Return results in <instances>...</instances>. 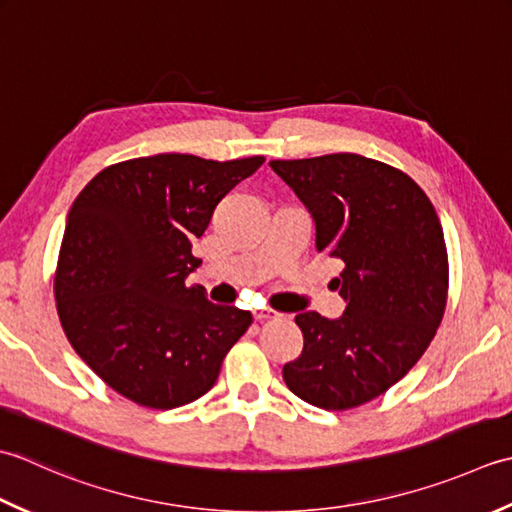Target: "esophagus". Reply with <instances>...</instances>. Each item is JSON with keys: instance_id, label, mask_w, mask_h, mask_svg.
<instances>
[{"instance_id": "1", "label": "esophagus", "mask_w": 512, "mask_h": 512, "mask_svg": "<svg viewBox=\"0 0 512 512\" xmlns=\"http://www.w3.org/2000/svg\"><path fill=\"white\" fill-rule=\"evenodd\" d=\"M278 316H280L278 311L269 309V307H265V309H256V311H254V318H256V320H260V322H263V320H271V318H278Z\"/></svg>"}]
</instances>
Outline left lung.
Segmentation results:
<instances>
[{
    "label": "left lung",
    "instance_id": "8db88e82",
    "mask_svg": "<svg viewBox=\"0 0 512 512\" xmlns=\"http://www.w3.org/2000/svg\"><path fill=\"white\" fill-rule=\"evenodd\" d=\"M316 223V249L338 258L336 320L302 311V353L283 367L291 393L327 411L356 409L402 380L440 327L448 256L440 218L409 174L340 152L269 161Z\"/></svg>",
    "mask_w": 512,
    "mask_h": 512
}]
</instances>
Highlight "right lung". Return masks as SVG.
Listing matches in <instances>:
<instances>
[{
  "instance_id": "1",
  "label": "right lung",
  "mask_w": 512,
  "mask_h": 512,
  "mask_svg": "<svg viewBox=\"0 0 512 512\" xmlns=\"http://www.w3.org/2000/svg\"><path fill=\"white\" fill-rule=\"evenodd\" d=\"M265 156L210 161L154 154L101 170L75 198L55 274L72 349L123 398L168 411L214 387L227 351L252 325L185 278L221 198Z\"/></svg>"
}]
</instances>
